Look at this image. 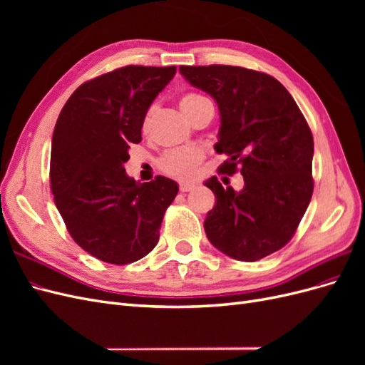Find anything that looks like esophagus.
Returning a JSON list of instances; mask_svg holds the SVG:
<instances>
[{
	"label": "esophagus",
	"mask_w": 365,
	"mask_h": 365,
	"mask_svg": "<svg viewBox=\"0 0 365 365\" xmlns=\"http://www.w3.org/2000/svg\"><path fill=\"white\" fill-rule=\"evenodd\" d=\"M195 187H196V185H195V184H192V182H181V184H180V192L187 193V192L193 190Z\"/></svg>",
	"instance_id": "1"
}]
</instances>
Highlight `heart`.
Instances as JSON below:
<instances>
[{
  "instance_id": "1",
  "label": "heart",
  "mask_w": 365,
  "mask_h": 365,
  "mask_svg": "<svg viewBox=\"0 0 365 365\" xmlns=\"http://www.w3.org/2000/svg\"><path fill=\"white\" fill-rule=\"evenodd\" d=\"M208 101L204 96L200 94H185L181 97L180 106L182 109V113L189 118L197 108L201 105L207 103ZM157 105H152L149 108V111L146 113L145 121H143V129H148L150 125V120L155 114ZM204 158V153L196 149V148H182V149H173L165 152L164 155L158 160V168L163 173L172 176V178L176 180H189L196 173L197 165L201 164Z\"/></svg>"
}]
</instances>
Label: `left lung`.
I'll return each mask as SVG.
<instances>
[{
	"mask_svg": "<svg viewBox=\"0 0 365 365\" xmlns=\"http://www.w3.org/2000/svg\"><path fill=\"white\" fill-rule=\"evenodd\" d=\"M180 73L215 98L220 128L215 150L228 160L219 172L240 168L244 189L204 184L216 196L204 230L220 252L256 262L283 248L300 224L314 192V138L288 90L272 76L231 65L185 67Z\"/></svg>",
	"mask_w": 365,
	"mask_h": 365,
	"instance_id": "1",
	"label": "left lung"
}]
</instances>
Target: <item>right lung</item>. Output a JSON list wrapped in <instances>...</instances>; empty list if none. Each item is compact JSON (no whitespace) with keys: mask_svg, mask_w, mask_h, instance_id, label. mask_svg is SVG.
Segmentation results:
<instances>
[{"mask_svg":"<svg viewBox=\"0 0 365 365\" xmlns=\"http://www.w3.org/2000/svg\"><path fill=\"white\" fill-rule=\"evenodd\" d=\"M176 67L128 65L81 85L62 108L51 138L50 184L74 242L98 260L137 262L158 244L178 184L129 178L130 145Z\"/></svg>","mask_w":365,"mask_h":365,"instance_id":"right-lung-1","label":"right lung"}]
</instances>
